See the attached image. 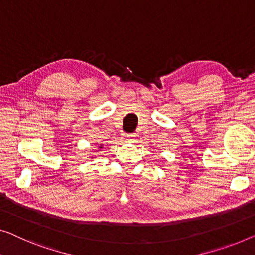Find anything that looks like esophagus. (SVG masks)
Returning <instances> with one entry per match:
<instances>
[{
  "label": "esophagus",
  "mask_w": 255,
  "mask_h": 255,
  "mask_svg": "<svg viewBox=\"0 0 255 255\" xmlns=\"http://www.w3.org/2000/svg\"><path fill=\"white\" fill-rule=\"evenodd\" d=\"M126 137H127V140L128 142H132V140H134V138H135V135L134 134H127L126 135Z\"/></svg>",
  "instance_id": "esophagus-1"
}]
</instances>
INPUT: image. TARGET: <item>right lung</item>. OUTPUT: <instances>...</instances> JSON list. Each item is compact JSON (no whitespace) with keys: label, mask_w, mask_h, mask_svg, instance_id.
Wrapping results in <instances>:
<instances>
[{"label":"right lung","mask_w":255,"mask_h":255,"mask_svg":"<svg viewBox=\"0 0 255 255\" xmlns=\"http://www.w3.org/2000/svg\"><path fill=\"white\" fill-rule=\"evenodd\" d=\"M102 147H103V146H102V145H101V146H100V149H102Z\"/></svg>","instance_id":"add662e5"}]
</instances>
